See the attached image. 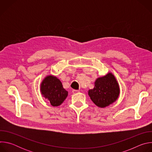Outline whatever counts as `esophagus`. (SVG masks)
Returning a JSON list of instances; mask_svg holds the SVG:
<instances>
[{
    "label": "esophagus",
    "mask_w": 152,
    "mask_h": 152,
    "mask_svg": "<svg viewBox=\"0 0 152 152\" xmlns=\"http://www.w3.org/2000/svg\"><path fill=\"white\" fill-rule=\"evenodd\" d=\"M79 90H73L72 91L73 94H76V93H79Z\"/></svg>",
    "instance_id": "esophagus-1"
}]
</instances>
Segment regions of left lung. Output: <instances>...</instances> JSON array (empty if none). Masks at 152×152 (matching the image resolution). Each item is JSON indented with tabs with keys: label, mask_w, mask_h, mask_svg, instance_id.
I'll return each instance as SVG.
<instances>
[{
	"label": "left lung",
	"mask_w": 152,
	"mask_h": 152,
	"mask_svg": "<svg viewBox=\"0 0 152 152\" xmlns=\"http://www.w3.org/2000/svg\"><path fill=\"white\" fill-rule=\"evenodd\" d=\"M120 93L119 84L111 72L97 78L94 88L88 91L93 102L101 108L110 106L115 102L118 99Z\"/></svg>",
	"instance_id": "8db88e82"
}]
</instances>
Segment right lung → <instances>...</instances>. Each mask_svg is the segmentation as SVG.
I'll return each instance as SVG.
<instances>
[{"label":"right lung","instance_id":"obj_1","mask_svg":"<svg viewBox=\"0 0 152 152\" xmlns=\"http://www.w3.org/2000/svg\"><path fill=\"white\" fill-rule=\"evenodd\" d=\"M39 90L42 96L53 106L61 105L68 96V91L63 88L61 80L52 75H49L43 79Z\"/></svg>","mask_w":152,"mask_h":152}]
</instances>
